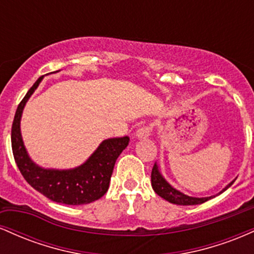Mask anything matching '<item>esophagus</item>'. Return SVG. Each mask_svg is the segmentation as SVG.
<instances>
[{
	"instance_id": "1",
	"label": "esophagus",
	"mask_w": 254,
	"mask_h": 254,
	"mask_svg": "<svg viewBox=\"0 0 254 254\" xmlns=\"http://www.w3.org/2000/svg\"><path fill=\"white\" fill-rule=\"evenodd\" d=\"M150 132H151L150 125L144 124L136 130V137L137 138H147V137L150 135Z\"/></svg>"
}]
</instances>
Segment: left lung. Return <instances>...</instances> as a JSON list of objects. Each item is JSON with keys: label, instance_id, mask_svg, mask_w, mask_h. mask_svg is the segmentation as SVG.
Here are the masks:
<instances>
[{"label": "left lung", "instance_id": "1", "mask_svg": "<svg viewBox=\"0 0 254 254\" xmlns=\"http://www.w3.org/2000/svg\"><path fill=\"white\" fill-rule=\"evenodd\" d=\"M233 183L234 182H232L229 185H227V188H224L223 191H226ZM151 186H153L154 191H155L160 197H162L164 199L168 200L170 203L178 204V205H196V204H202L204 202H206V200L210 199V198H212V196L204 197V198L190 197L176 190V189H173L170 184L162 178L161 174H160L159 170H157L156 164L153 166V170H151ZM223 191H221L220 193H222Z\"/></svg>", "mask_w": 254, "mask_h": 254}]
</instances>
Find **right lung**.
<instances>
[{
    "label": "right lung",
    "instance_id": "obj_1",
    "mask_svg": "<svg viewBox=\"0 0 254 254\" xmlns=\"http://www.w3.org/2000/svg\"><path fill=\"white\" fill-rule=\"evenodd\" d=\"M42 80L43 76L38 78L16 109L11 125V149L14 160L26 182L49 199L68 205L94 202L109 190L116 160L129 144V137L106 139L82 166L74 170H44L34 165L22 143L20 119L26 101L33 94Z\"/></svg>",
    "mask_w": 254,
    "mask_h": 254
}]
</instances>
